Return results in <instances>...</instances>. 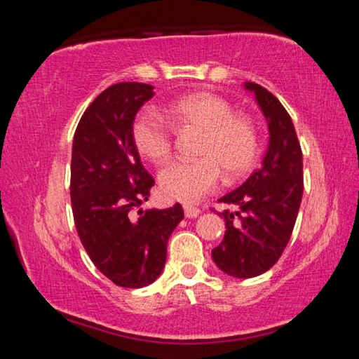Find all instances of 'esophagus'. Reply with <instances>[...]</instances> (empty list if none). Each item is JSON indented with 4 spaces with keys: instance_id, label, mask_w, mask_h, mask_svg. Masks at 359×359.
Returning <instances> with one entry per match:
<instances>
[{
    "instance_id": "esophagus-1",
    "label": "esophagus",
    "mask_w": 359,
    "mask_h": 359,
    "mask_svg": "<svg viewBox=\"0 0 359 359\" xmlns=\"http://www.w3.org/2000/svg\"><path fill=\"white\" fill-rule=\"evenodd\" d=\"M184 212L187 218H196L199 214H201V210L198 208H193V205H184Z\"/></svg>"
}]
</instances>
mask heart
I'll return each mask as SVG.
<instances>
[{
  "label": "heart",
  "instance_id": "obj_1",
  "mask_svg": "<svg viewBox=\"0 0 359 359\" xmlns=\"http://www.w3.org/2000/svg\"><path fill=\"white\" fill-rule=\"evenodd\" d=\"M169 121L201 131L199 158L174 161L160 172V190L168 199L196 203L210 193L222 171L236 179L250 171L258 151V133L250 117L234 114L233 106L214 93H191L169 102ZM131 137L139 154L154 163L171 156L172 130L168 121L150 109L139 112L131 125Z\"/></svg>",
  "mask_w": 359,
  "mask_h": 359
}]
</instances>
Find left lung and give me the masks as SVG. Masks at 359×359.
I'll return each instance as SVG.
<instances>
[{
    "mask_svg": "<svg viewBox=\"0 0 359 359\" xmlns=\"http://www.w3.org/2000/svg\"><path fill=\"white\" fill-rule=\"evenodd\" d=\"M263 111L269 145L263 165L234 191L218 199L236 210H223L226 231L212 259L231 277L250 278L277 263L293 233L304 180L302 151L287 109L258 83L245 82Z\"/></svg>",
    "mask_w": 359,
    "mask_h": 359,
    "instance_id": "left-lung-1",
    "label": "left lung"
}]
</instances>
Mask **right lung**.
Returning <instances> with one entry per match:
<instances>
[{"mask_svg":"<svg viewBox=\"0 0 359 359\" xmlns=\"http://www.w3.org/2000/svg\"><path fill=\"white\" fill-rule=\"evenodd\" d=\"M154 87L121 82L106 88L79 121L71 158V204L85 252L118 287L155 282L166 263L169 236L184 218L169 209H139L155 180L131 137L136 114Z\"/></svg>","mask_w":359,"mask_h":359,"instance_id":"obj_1","label":"right lung"}]
</instances>
